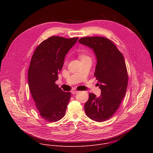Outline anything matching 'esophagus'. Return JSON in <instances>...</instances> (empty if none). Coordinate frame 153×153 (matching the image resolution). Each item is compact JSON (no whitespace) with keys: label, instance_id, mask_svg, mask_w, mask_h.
Here are the masks:
<instances>
[{"label":"esophagus","instance_id":"esophagus-1","mask_svg":"<svg viewBox=\"0 0 153 153\" xmlns=\"http://www.w3.org/2000/svg\"><path fill=\"white\" fill-rule=\"evenodd\" d=\"M78 92V91H75V90H74V91H71V93H72V94H77Z\"/></svg>","mask_w":153,"mask_h":153}]
</instances>
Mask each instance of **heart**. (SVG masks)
<instances>
[{
  "label": "heart",
  "instance_id": "1",
  "mask_svg": "<svg viewBox=\"0 0 153 153\" xmlns=\"http://www.w3.org/2000/svg\"><path fill=\"white\" fill-rule=\"evenodd\" d=\"M79 58L81 59H85V58H88L87 56L84 54H81L79 55Z\"/></svg>",
  "mask_w": 153,
  "mask_h": 153
}]
</instances>
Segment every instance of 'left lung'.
Instances as JSON below:
<instances>
[{"label": "left lung", "instance_id": "8db88e82", "mask_svg": "<svg viewBox=\"0 0 153 153\" xmlns=\"http://www.w3.org/2000/svg\"><path fill=\"white\" fill-rule=\"evenodd\" d=\"M78 42L94 52L97 58L94 76L101 91L98 97L89 94L85 112L94 121H105L118 109L126 95L128 76L124 56L115 44L104 37H84Z\"/></svg>", "mask_w": 153, "mask_h": 153}]
</instances>
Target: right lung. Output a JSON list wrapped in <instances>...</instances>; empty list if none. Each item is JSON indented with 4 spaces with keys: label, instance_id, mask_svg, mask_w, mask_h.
I'll use <instances>...</instances> for the list:
<instances>
[{
    "label": "right lung",
    "instance_id": "obj_1",
    "mask_svg": "<svg viewBox=\"0 0 153 153\" xmlns=\"http://www.w3.org/2000/svg\"><path fill=\"white\" fill-rule=\"evenodd\" d=\"M78 38L51 36L36 48L28 70V84L32 97L42 118L48 122L62 118L71 98L55 81L62 69L66 53Z\"/></svg>",
    "mask_w": 153,
    "mask_h": 153
}]
</instances>
